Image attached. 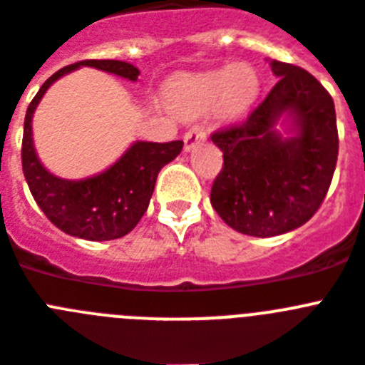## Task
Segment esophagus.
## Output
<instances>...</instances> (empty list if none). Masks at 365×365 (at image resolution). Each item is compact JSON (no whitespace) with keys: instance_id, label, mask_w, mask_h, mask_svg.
Here are the masks:
<instances>
[{"instance_id":"obj_1","label":"esophagus","mask_w":365,"mask_h":365,"mask_svg":"<svg viewBox=\"0 0 365 365\" xmlns=\"http://www.w3.org/2000/svg\"><path fill=\"white\" fill-rule=\"evenodd\" d=\"M204 140H206V130L202 125H192L191 130L185 133V137H183V143H185L183 148H185V152H191L195 146L204 143Z\"/></svg>"}]
</instances>
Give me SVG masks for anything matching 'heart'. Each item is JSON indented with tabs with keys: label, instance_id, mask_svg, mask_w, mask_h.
<instances>
[{
	"label": "heart",
	"instance_id": "obj_1",
	"mask_svg": "<svg viewBox=\"0 0 365 365\" xmlns=\"http://www.w3.org/2000/svg\"><path fill=\"white\" fill-rule=\"evenodd\" d=\"M262 88L258 70L237 63L213 72L187 76L168 85L165 100L183 115H204L217 109L226 118L237 116L252 106Z\"/></svg>",
	"mask_w": 365,
	"mask_h": 365
}]
</instances>
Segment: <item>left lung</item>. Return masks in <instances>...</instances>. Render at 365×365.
<instances>
[{"label":"left lung","instance_id":"1","mask_svg":"<svg viewBox=\"0 0 365 365\" xmlns=\"http://www.w3.org/2000/svg\"><path fill=\"white\" fill-rule=\"evenodd\" d=\"M269 64L278 83L267 98L247 120L211 135L225 159L211 206L226 225L254 237L308 222L327 197L338 161L332 96L304 68ZM282 115L289 138L276 130Z\"/></svg>","mask_w":365,"mask_h":365}]
</instances>
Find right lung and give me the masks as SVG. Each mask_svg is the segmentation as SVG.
I'll return each instance as SVG.
<instances>
[{"mask_svg":"<svg viewBox=\"0 0 365 365\" xmlns=\"http://www.w3.org/2000/svg\"><path fill=\"white\" fill-rule=\"evenodd\" d=\"M81 66H93L130 81H137L140 73L139 68L124 61L88 59L68 64L46 79L27 107L21 167L38 207L64 234L87 241L118 240L130 234L145 215L159 170L182 152L183 143L135 140L111 167L85 180H64L51 174L41 163L33 145V113L57 79Z\"/></svg>","mask_w":365,"mask_h":365,"instance_id":"add662e5","label":"right lung"}]
</instances>
